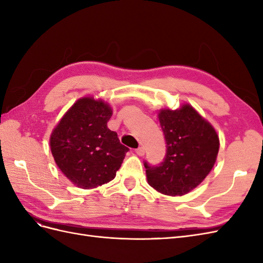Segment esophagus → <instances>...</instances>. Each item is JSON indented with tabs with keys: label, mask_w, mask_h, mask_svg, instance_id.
<instances>
[{
	"label": "esophagus",
	"mask_w": 263,
	"mask_h": 263,
	"mask_svg": "<svg viewBox=\"0 0 263 263\" xmlns=\"http://www.w3.org/2000/svg\"><path fill=\"white\" fill-rule=\"evenodd\" d=\"M135 151H136V154H137L139 157H142V156L145 155V149H144V147H139V148H137Z\"/></svg>",
	"instance_id": "34e87169"
}]
</instances>
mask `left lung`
<instances>
[{"instance_id":"1","label":"left lung","mask_w":263,"mask_h":263,"mask_svg":"<svg viewBox=\"0 0 263 263\" xmlns=\"http://www.w3.org/2000/svg\"><path fill=\"white\" fill-rule=\"evenodd\" d=\"M158 119L166 154L157 166L145 163L148 184L164 195H185L201 184L216 162L217 132L189 103L177 109L160 108Z\"/></svg>"}]
</instances>
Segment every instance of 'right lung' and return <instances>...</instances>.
<instances>
[{
    "label": "right lung",
    "mask_w": 263,
    "mask_h": 263,
    "mask_svg": "<svg viewBox=\"0 0 263 263\" xmlns=\"http://www.w3.org/2000/svg\"><path fill=\"white\" fill-rule=\"evenodd\" d=\"M113 109L107 102L83 97L63 114L50 134L51 155L77 187L90 190L112 181L128 148L107 128Z\"/></svg>",
    "instance_id": "add662e5"
}]
</instances>
